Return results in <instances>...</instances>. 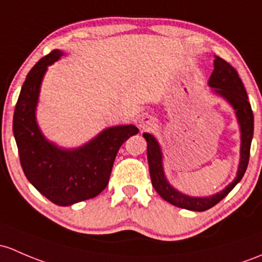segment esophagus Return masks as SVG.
I'll return each instance as SVG.
<instances>
[{"label": "esophagus", "mask_w": 262, "mask_h": 262, "mask_svg": "<svg viewBox=\"0 0 262 262\" xmlns=\"http://www.w3.org/2000/svg\"><path fill=\"white\" fill-rule=\"evenodd\" d=\"M154 126H156V120H154L150 115H144V117L140 118L139 128L142 129V130H150Z\"/></svg>", "instance_id": "obj_1"}]
</instances>
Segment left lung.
<instances>
[{
	"mask_svg": "<svg viewBox=\"0 0 262 262\" xmlns=\"http://www.w3.org/2000/svg\"><path fill=\"white\" fill-rule=\"evenodd\" d=\"M208 86L212 88L213 94L221 96L232 106V109L235 110L236 118H237L238 125H240V163H238L236 178L226 188L208 197H193L182 193L167 180L163 167V153H162L159 143L152 134H143V137L147 140V157L148 164H149L150 180H152V184L157 193L176 207L197 212L210 210L211 207L217 205L242 180L245 172H246L247 164H249L250 148H251V140L254 137V114H252L246 90H245L237 71L224 59L214 56L213 71L208 80Z\"/></svg>",
	"mask_w": 262,
	"mask_h": 262,
	"instance_id": "8db88e82",
	"label": "left lung"
}]
</instances>
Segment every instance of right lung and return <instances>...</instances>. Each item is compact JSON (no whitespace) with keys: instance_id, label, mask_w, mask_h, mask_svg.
I'll use <instances>...</instances> for the list:
<instances>
[{"instance_id":"add662e5","label":"right lung","mask_w":262,"mask_h":262,"mask_svg":"<svg viewBox=\"0 0 262 262\" xmlns=\"http://www.w3.org/2000/svg\"><path fill=\"white\" fill-rule=\"evenodd\" d=\"M64 52L51 51L26 76L13 114V136L21 167L30 183L59 206L94 198L108 186L114 159L122 144L138 133L133 124L101 130L84 145L61 148L46 138L36 120L41 82L48 66Z\"/></svg>"}]
</instances>
